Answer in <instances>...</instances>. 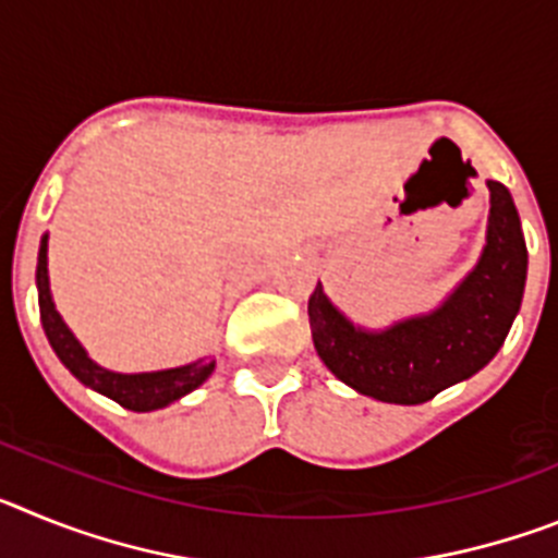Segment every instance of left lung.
Returning <instances> with one entry per match:
<instances>
[{
    "label": "left lung",
    "instance_id": "8db88e82",
    "mask_svg": "<svg viewBox=\"0 0 558 558\" xmlns=\"http://www.w3.org/2000/svg\"><path fill=\"white\" fill-rule=\"evenodd\" d=\"M489 234L481 263L433 315L386 332H363L329 304L322 284L307 313L315 352L354 391L393 405H418L481 372L520 313L529 251L511 192L489 181Z\"/></svg>",
    "mask_w": 558,
    "mask_h": 558
}]
</instances>
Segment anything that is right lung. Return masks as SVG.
Wrapping results in <instances>:
<instances>
[{
  "label": "right lung",
  "instance_id": "obj_1",
  "mask_svg": "<svg viewBox=\"0 0 558 558\" xmlns=\"http://www.w3.org/2000/svg\"><path fill=\"white\" fill-rule=\"evenodd\" d=\"M36 282H38V310H41V324L47 332L49 347L56 349L63 366L81 379L83 386L95 388V391L106 393L108 399L120 402L128 411H156L165 408L184 393L195 391L211 374L215 363H190L181 368H167V372H153V374H113L100 368L97 363L88 360L83 347L75 340V335L69 332L66 324L61 322V315L56 313L52 295H49V276H47V236L41 240L38 248V268H36Z\"/></svg>",
  "mask_w": 558,
  "mask_h": 558
}]
</instances>
